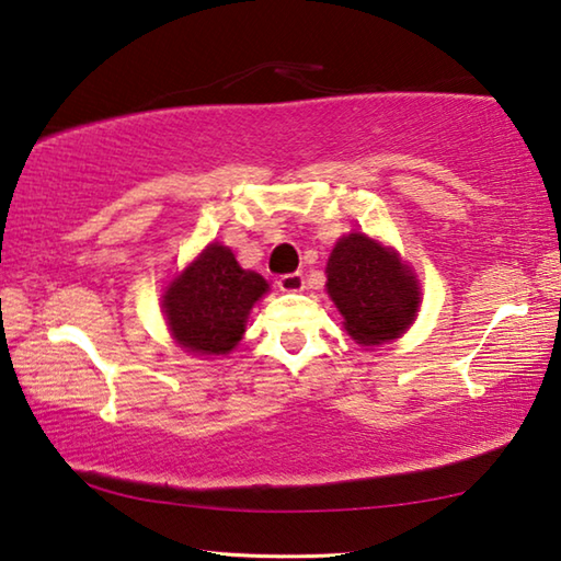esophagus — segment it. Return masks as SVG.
Masks as SVG:
<instances>
[{
	"label": "esophagus",
	"mask_w": 561,
	"mask_h": 561,
	"mask_svg": "<svg viewBox=\"0 0 561 561\" xmlns=\"http://www.w3.org/2000/svg\"><path fill=\"white\" fill-rule=\"evenodd\" d=\"M278 288L283 293H298L306 288V278H302V273L296 271V273H283L278 278Z\"/></svg>",
	"instance_id": "34e87169"
}]
</instances>
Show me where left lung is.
Here are the masks:
<instances>
[{
  "label": "left lung",
  "mask_w": 561,
  "mask_h": 561,
  "mask_svg": "<svg viewBox=\"0 0 561 561\" xmlns=\"http://www.w3.org/2000/svg\"><path fill=\"white\" fill-rule=\"evenodd\" d=\"M328 293L359 345H381L404 332L419 310V283L394 251L350 233L328 261Z\"/></svg>",
  "instance_id": "8db88e82"
}]
</instances>
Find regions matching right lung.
Here are the masks:
<instances>
[{
    "mask_svg": "<svg viewBox=\"0 0 561 561\" xmlns=\"http://www.w3.org/2000/svg\"><path fill=\"white\" fill-rule=\"evenodd\" d=\"M268 290L259 273L243 271L233 253L209 243L164 293V316L186 352L226 355L241 340L253 302Z\"/></svg>",
    "mask_w": 561,
    "mask_h": 561,
    "instance_id": "add662e5",
    "label": "right lung"
}]
</instances>
